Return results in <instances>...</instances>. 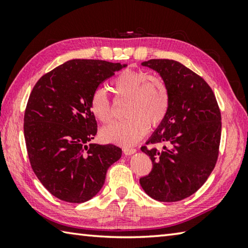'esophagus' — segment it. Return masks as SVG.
Listing matches in <instances>:
<instances>
[{"instance_id": "1", "label": "esophagus", "mask_w": 248, "mask_h": 248, "mask_svg": "<svg viewBox=\"0 0 248 248\" xmlns=\"http://www.w3.org/2000/svg\"><path fill=\"white\" fill-rule=\"evenodd\" d=\"M123 151H124V155H131V154H133V153H136L137 150L133 149V148H124Z\"/></svg>"}]
</instances>
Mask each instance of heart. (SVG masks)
Returning a JSON list of instances; mask_svg holds the SVG:
<instances>
[{"mask_svg": "<svg viewBox=\"0 0 248 248\" xmlns=\"http://www.w3.org/2000/svg\"><path fill=\"white\" fill-rule=\"evenodd\" d=\"M115 99L127 100L124 114L127 118L102 130L103 140L118 145H132L146 130L157 128L166 118L170 95L166 82L145 71L127 69L111 82ZM92 114L100 124H108L114 117V106L106 91L96 89L90 99Z\"/></svg>", "mask_w": 248, "mask_h": 248, "instance_id": "b5f03b06", "label": "heart"}]
</instances>
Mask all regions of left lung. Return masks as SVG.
I'll return each instance as SVG.
<instances>
[{
  "mask_svg": "<svg viewBox=\"0 0 248 248\" xmlns=\"http://www.w3.org/2000/svg\"><path fill=\"white\" fill-rule=\"evenodd\" d=\"M161 74L170 89L164 121L141 148L152 161L140 185L151 198L163 202L183 200L199 189L217 164L221 140V111L204 79L177 61L152 59L142 62Z\"/></svg>",
  "mask_w": 248,
  "mask_h": 248,
  "instance_id": "obj_1",
  "label": "left lung"
}]
</instances>
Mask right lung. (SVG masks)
Returning <instances> with one entry per match:
<instances>
[{
  "instance_id": "right-lung-1",
  "label": "right lung",
  "mask_w": 248,
  "mask_h": 248,
  "mask_svg": "<svg viewBox=\"0 0 248 248\" xmlns=\"http://www.w3.org/2000/svg\"><path fill=\"white\" fill-rule=\"evenodd\" d=\"M127 66L102 60L66 61L43 75L29 95L24 136L31 166L50 194L81 203L102 189L121 149L89 144L97 133L92 93Z\"/></svg>"
}]
</instances>
